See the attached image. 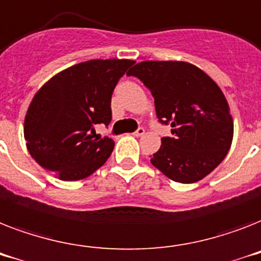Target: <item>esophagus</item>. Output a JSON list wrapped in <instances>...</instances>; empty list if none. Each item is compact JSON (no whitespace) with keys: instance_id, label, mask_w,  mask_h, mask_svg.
Instances as JSON below:
<instances>
[{"instance_id":"34e87169","label":"esophagus","mask_w":261,"mask_h":261,"mask_svg":"<svg viewBox=\"0 0 261 261\" xmlns=\"http://www.w3.org/2000/svg\"><path fill=\"white\" fill-rule=\"evenodd\" d=\"M144 133H145V130H144V128H139L136 130V132H133V136H136V137H140L143 136Z\"/></svg>"}]
</instances>
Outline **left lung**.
Masks as SVG:
<instances>
[{
    "label": "left lung",
    "instance_id": "8db88e82",
    "mask_svg": "<svg viewBox=\"0 0 261 261\" xmlns=\"http://www.w3.org/2000/svg\"><path fill=\"white\" fill-rule=\"evenodd\" d=\"M128 75L143 81L155 98L156 116L171 125L152 166L179 183H194L228 155L233 117L220 86L201 68L182 60H144Z\"/></svg>",
    "mask_w": 261,
    "mask_h": 261
}]
</instances>
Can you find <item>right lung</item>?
Instances as JSON below:
<instances>
[{"mask_svg": "<svg viewBox=\"0 0 261 261\" xmlns=\"http://www.w3.org/2000/svg\"><path fill=\"white\" fill-rule=\"evenodd\" d=\"M133 63L87 60L55 74L37 90L25 114L24 137L39 166L60 180L74 182L105 164L114 141L94 128L109 125L114 87Z\"/></svg>", "mask_w": 261, "mask_h": 261, "instance_id": "obj_1", "label": "right lung"}]
</instances>
